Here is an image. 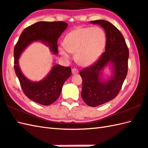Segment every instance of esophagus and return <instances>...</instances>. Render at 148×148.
I'll list each match as a JSON object with an SVG mask.
<instances>
[{
  "label": "esophagus",
  "mask_w": 148,
  "mask_h": 148,
  "mask_svg": "<svg viewBox=\"0 0 148 148\" xmlns=\"http://www.w3.org/2000/svg\"><path fill=\"white\" fill-rule=\"evenodd\" d=\"M78 72H79V71H78V70L77 69H76V68H73L72 69V74H74V75H76V74H77Z\"/></svg>",
  "instance_id": "obj_1"
}]
</instances>
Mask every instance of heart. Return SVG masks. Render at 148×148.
<instances>
[{"mask_svg": "<svg viewBox=\"0 0 148 148\" xmlns=\"http://www.w3.org/2000/svg\"><path fill=\"white\" fill-rule=\"evenodd\" d=\"M106 42V35L102 28L79 27L66 35L64 45L71 53H75V59L81 65H89L101 55ZM61 54L68 57L64 48H60Z\"/></svg>", "mask_w": 148, "mask_h": 148, "instance_id": "1", "label": "heart"}]
</instances>
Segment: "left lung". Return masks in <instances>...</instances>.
Segmentation results:
<instances>
[{"instance_id":"left-lung-1","label":"left lung","mask_w":148,"mask_h":148,"mask_svg":"<svg viewBox=\"0 0 148 148\" xmlns=\"http://www.w3.org/2000/svg\"><path fill=\"white\" fill-rule=\"evenodd\" d=\"M104 29L106 35L105 51L95 64L79 72L83 79L81 97L90 107L108 102L118 95L128 72L129 51L123 36L117 28L106 20L91 21ZM109 63L113 74L108 80L101 77V71Z\"/></svg>"}]
</instances>
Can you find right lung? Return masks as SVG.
I'll list each match as a JSON object with an SVG mask.
<instances>
[{
    "label": "right lung",
    "mask_w": 148,
    "mask_h": 148,
    "mask_svg": "<svg viewBox=\"0 0 148 148\" xmlns=\"http://www.w3.org/2000/svg\"><path fill=\"white\" fill-rule=\"evenodd\" d=\"M68 24L64 21H39L27 27L20 36L14 49V67L23 92L28 98L39 104L48 106L58 99L63 84L71 76V68L55 65L45 79L32 82L22 74L18 59L23 50L34 41H42L51 51L58 53V39L67 29Z\"/></svg>",
    "instance_id": "add662e5"
}]
</instances>
